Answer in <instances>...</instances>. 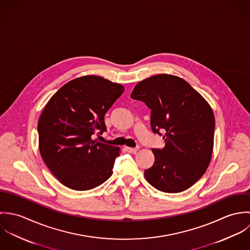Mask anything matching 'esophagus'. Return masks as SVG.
<instances>
[{"label": "esophagus", "mask_w": 250, "mask_h": 250, "mask_svg": "<svg viewBox=\"0 0 250 250\" xmlns=\"http://www.w3.org/2000/svg\"><path fill=\"white\" fill-rule=\"evenodd\" d=\"M125 149H126V151L127 152H129V153H136V152H138V150L140 149L139 147H136V148H132V147H125Z\"/></svg>", "instance_id": "esophagus-1"}]
</instances>
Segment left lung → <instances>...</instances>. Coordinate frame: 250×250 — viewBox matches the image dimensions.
I'll use <instances>...</instances> for the list:
<instances>
[{"mask_svg": "<svg viewBox=\"0 0 250 250\" xmlns=\"http://www.w3.org/2000/svg\"><path fill=\"white\" fill-rule=\"evenodd\" d=\"M131 97L151 108L154 133L164 130L166 146L152 149L154 165L144 171L157 189L176 193L207 170L214 149V115L204 97L182 78L158 74L137 83Z\"/></svg>", "mask_w": 250, "mask_h": 250, "instance_id": "left-lung-1", "label": "left lung"}]
</instances>
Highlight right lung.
<instances>
[{"mask_svg": "<svg viewBox=\"0 0 250 250\" xmlns=\"http://www.w3.org/2000/svg\"><path fill=\"white\" fill-rule=\"evenodd\" d=\"M124 86L87 75L62 86L40 114L37 130L41 157L65 187L87 190L107 181L120 148L93 140L106 131L105 114Z\"/></svg>", "mask_w": 250, "mask_h": 250, "instance_id": "right-lung-1", "label": "right lung"}]
</instances>
